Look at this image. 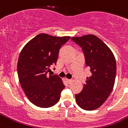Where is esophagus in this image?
Instances as JSON below:
<instances>
[{"instance_id": "obj_1", "label": "esophagus", "mask_w": 128, "mask_h": 128, "mask_svg": "<svg viewBox=\"0 0 128 128\" xmlns=\"http://www.w3.org/2000/svg\"><path fill=\"white\" fill-rule=\"evenodd\" d=\"M66 80L68 83H70L72 81V79H66Z\"/></svg>"}]
</instances>
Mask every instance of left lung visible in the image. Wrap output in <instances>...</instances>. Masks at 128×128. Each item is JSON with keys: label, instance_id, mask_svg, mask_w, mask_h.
Here are the masks:
<instances>
[{"label": "left lung", "instance_id": "left-lung-1", "mask_svg": "<svg viewBox=\"0 0 128 128\" xmlns=\"http://www.w3.org/2000/svg\"><path fill=\"white\" fill-rule=\"evenodd\" d=\"M71 39L82 48L86 65L90 68L91 72L82 91L76 94V101L84 110H96L106 101L113 89L116 74L114 56L108 46L94 35Z\"/></svg>", "mask_w": 128, "mask_h": 128}]
</instances>
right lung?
Wrapping results in <instances>:
<instances>
[{
	"label": "right lung",
	"mask_w": 128,
	"mask_h": 128,
	"mask_svg": "<svg viewBox=\"0 0 128 128\" xmlns=\"http://www.w3.org/2000/svg\"><path fill=\"white\" fill-rule=\"evenodd\" d=\"M70 37L40 34L26 44L20 53L17 73L21 87L29 101L38 107L50 108L59 101L65 86L57 75L47 74L56 65L59 49Z\"/></svg>",
	"instance_id": "obj_1"
}]
</instances>
